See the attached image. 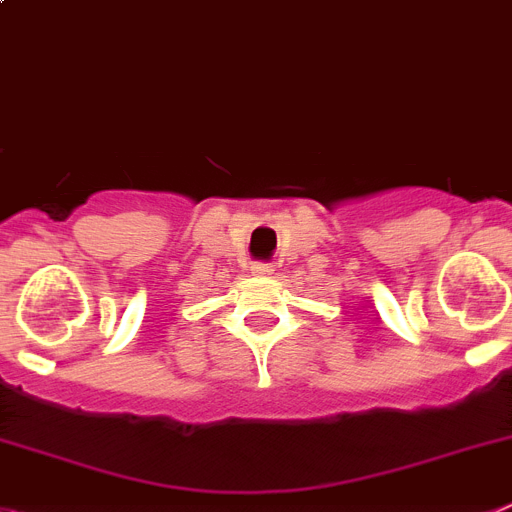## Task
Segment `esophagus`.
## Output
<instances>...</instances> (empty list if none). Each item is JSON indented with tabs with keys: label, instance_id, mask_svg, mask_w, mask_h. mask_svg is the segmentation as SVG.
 Masks as SVG:
<instances>
[{
	"label": "esophagus",
	"instance_id": "34e87169",
	"mask_svg": "<svg viewBox=\"0 0 512 512\" xmlns=\"http://www.w3.org/2000/svg\"><path fill=\"white\" fill-rule=\"evenodd\" d=\"M251 271H253V274H269L271 266L269 264H261V261H259V264L251 266Z\"/></svg>",
	"mask_w": 512,
	"mask_h": 512
}]
</instances>
